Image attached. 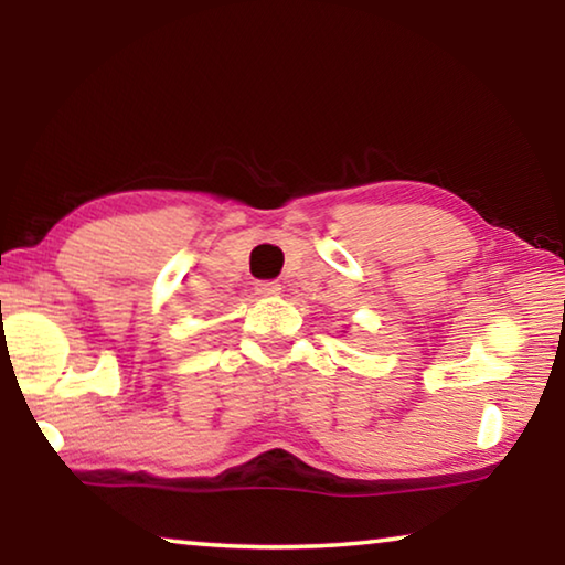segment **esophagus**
Returning <instances> with one entry per match:
<instances>
[{
  "label": "esophagus",
  "instance_id": "34e87169",
  "mask_svg": "<svg viewBox=\"0 0 565 565\" xmlns=\"http://www.w3.org/2000/svg\"><path fill=\"white\" fill-rule=\"evenodd\" d=\"M256 294H262V296H279L281 294V284L279 281H262V284H256Z\"/></svg>",
  "mask_w": 565,
  "mask_h": 565
}]
</instances>
